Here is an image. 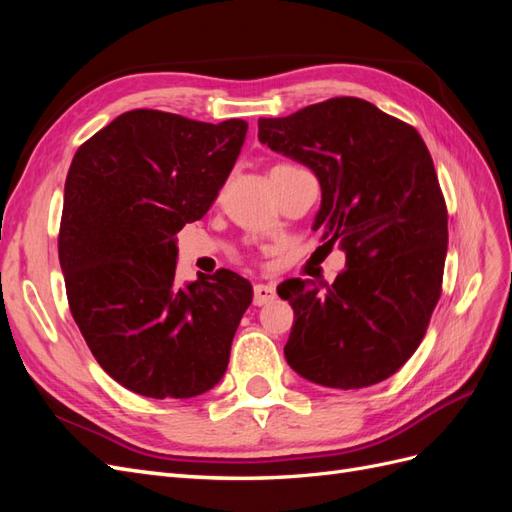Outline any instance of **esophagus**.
Listing matches in <instances>:
<instances>
[{
	"label": "esophagus",
	"instance_id": "esophagus-1",
	"mask_svg": "<svg viewBox=\"0 0 512 512\" xmlns=\"http://www.w3.org/2000/svg\"><path fill=\"white\" fill-rule=\"evenodd\" d=\"M275 299V288L267 284H256L254 286V305H267Z\"/></svg>",
	"mask_w": 512,
	"mask_h": 512
}]
</instances>
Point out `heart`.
I'll list each match as a JSON object with an SVG mask.
<instances>
[{"label": "heart", "mask_w": 512, "mask_h": 512, "mask_svg": "<svg viewBox=\"0 0 512 512\" xmlns=\"http://www.w3.org/2000/svg\"><path fill=\"white\" fill-rule=\"evenodd\" d=\"M275 168H294V166H290V164H280V166H275Z\"/></svg>", "instance_id": "b5f03b06"}]
</instances>
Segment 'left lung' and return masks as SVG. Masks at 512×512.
<instances>
[{"instance_id": "left-lung-1", "label": "left lung", "mask_w": 512, "mask_h": 512, "mask_svg": "<svg viewBox=\"0 0 512 512\" xmlns=\"http://www.w3.org/2000/svg\"><path fill=\"white\" fill-rule=\"evenodd\" d=\"M258 138L314 170L322 190L314 230L322 247L346 252L333 284L277 286L294 309L288 365L344 391L391 378L425 337L448 247L446 203L421 134L344 96L258 119Z\"/></svg>"}]
</instances>
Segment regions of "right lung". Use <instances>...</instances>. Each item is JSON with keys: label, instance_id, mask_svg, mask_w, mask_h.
I'll return each mask as SVG.
<instances>
[{"label": "right lung", "instance_id": "right-lung-1", "mask_svg": "<svg viewBox=\"0 0 512 512\" xmlns=\"http://www.w3.org/2000/svg\"><path fill=\"white\" fill-rule=\"evenodd\" d=\"M247 123L136 108L74 153L59 226L74 322L100 367L153 399L222 380L254 290L220 269L175 282V235L203 218L235 166Z\"/></svg>", "mask_w": 512, "mask_h": 512}]
</instances>
